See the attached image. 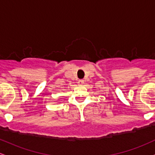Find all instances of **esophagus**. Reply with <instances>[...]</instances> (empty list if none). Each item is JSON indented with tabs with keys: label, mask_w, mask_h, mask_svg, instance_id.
Returning <instances> with one entry per match:
<instances>
[{
	"label": "esophagus",
	"mask_w": 155,
	"mask_h": 155,
	"mask_svg": "<svg viewBox=\"0 0 155 155\" xmlns=\"http://www.w3.org/2000/svg\"><path fill=\"white\" fill-rule=\"evenodd\" d=\"M84 80H79V81H78V84H79V85H82V84H84Z\"/></svg>",
	"instance_id": "1"
}]
</instances>
